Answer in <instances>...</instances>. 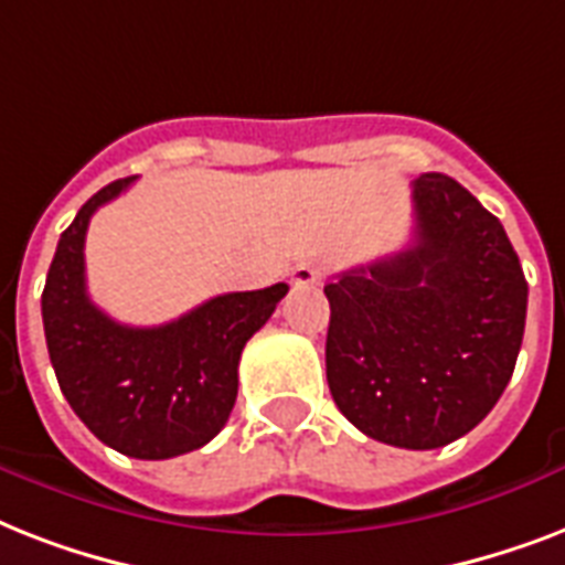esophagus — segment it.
I'll use <instances>...</instances> for the list:
<instances>
[{
  "label": "esophagus",
  "instance_id": "34e87169",
  "mask_svg": "<svg viewBox=\"0 0 565 565\" xmlns=\"http://www.w3.org/2000/svg\"><path fill=\"white\" fill-rule=\"evenodd\" d=\"M319 278H322V269H319L313 260H301V264L292 266V273H290V281L296 284V287H313Z\"/></svg>",
  "mask_w": 565,
  "mask_h": 565
}]
</instances>
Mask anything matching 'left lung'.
Listing matches in <instances>:
<instances>
[{
  "label": "left lung",
  "mask_w": 565,
  "mask_h": 565,
  "mask_svg": "<svg viewBox=\"0 0 565 565\" xmlns=\"http://www.w3.org/2000/svg\"><path fill=\"white\" fill-rule=\"evenodd\" d=\"M328 386L354 428L439 448L478 425L516 366L527 281L504 225L443 172L413 181V243L326 284Z\"/></svg>",
  "instance_id": "1"
}]
</instances>
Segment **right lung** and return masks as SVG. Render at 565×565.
<instances>
[{"label": "right lung", "instance_id": "1", "mask_svg": "<svg viewBox=\"0 0 565 565\" xmlns=\"http://www.w3.org/2000/svg\"><path fill=\"white\" fill-rule=\"evenodd\" d=\"M131 181L135 175L102 188L75 213L57 239L40 310L49 361L75 416L119 455L167 460L225 428L237 402L243 345L290 287L225 292L158 328L114 322L87 296L84 237L93 213Z\"/></svg>", "mask_w": 565, "mask_h": 565}]
</instances>
